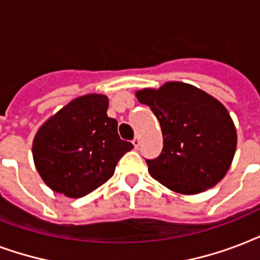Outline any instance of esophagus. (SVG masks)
<instances>
[{
  "label": "esophagus",
  "instance_id": "1",
  "mask_svg": "<svg viewBox=\"0 0 260 260\" xmlns=\"http://www.w3.org/2000/svg\"><path fill=\"white\" fill-rule=\"evenodd\" d=\"M133 145H134V149H138V146H140V138H138V137H136V138L133 140Z\"/></svg>",
  "mask_w": 260,
  "mask_h": 260
}]
</instances>
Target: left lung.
Segmentation results:
<instances>
[{"mask_svg": "<svg viewBox=\"0 0 260 260\" xmlns=\"http://www.w3.org/2000/svg\"><path fill=\"white\" fill-rule=\"evenodd\" d=\"M160 122L162 150L146 160L148 171L167 188L198 194L224 178L236 152L237 134L228 110L205 90L179 81L136 92Z\"/></svg>", "mask_w": 260, "mask_h": 260, "instance_id": "8db88e82", "label": "left lung"}]
</instances>
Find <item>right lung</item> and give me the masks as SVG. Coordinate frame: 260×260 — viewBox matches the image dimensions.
Returning <instances> with one entry per match:
<instances>
[{
    "mask_svg": "<svg viewBox=\"0 0 260 260\" xmlns=\"http://www.w3.org/2000/svg\"><path fill=\"white\" fill-rule=\"evenodd\" d=\"M108 99L90 93L72 100L36 133L32 156L43 182L55 192L81 198L107 182L133 144L119 138L107 116Z\"/></svg>",
    "mask_w": 260,
    "mask_h": 260,
    "instance_id": "obj_1",
    "label": "right lung"
}]
</instances>
